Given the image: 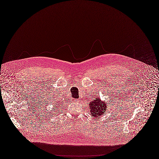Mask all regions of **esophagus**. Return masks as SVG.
<instances>
[{"mask_svg":"<svg viewBox=\"0 0 159 159\" xmlns=\"http://www.w3.org/2000/svg\"><path fill=\"white\" fill-rule=\"evenodd\" d=\"M78 101H79V100H77V99H75V100H74V101H77V102H78Z\"/></svg>","mask_w":159,"mask_h":159,"instance_id":"34e87169","label":"esophagus"}]
</instances>
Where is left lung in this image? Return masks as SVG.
I'll return each instance as SVG.
<instances>
[{"label":"left lung","mask_w":159,"mask_h":159,"mask_svg":"<svg viewBox=\"0 0 159 159\" xmlns=\"http://www.w3.org/2000/svg\"><path fill=\"white\" fill-rule=\"evenodd\" d=\"M108 105L99 98H95L94 100L89 105L90 115L93 118H99L107 111Z\"/></svg>","instance_id":"8db88e82"}]
</instances>
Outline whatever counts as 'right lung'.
Segmentation results:
<instances>
[{
    "label": "right lung",
    "mask_w": 159,
    "mask_h": 159,
    "mask_svg": "<svg viewBox=\"0 0 159 159\" xmlns=\"http://www.w3.org/2000/svg\"><path fill=\"white\" fill-rule=\"evenodd\" d=\"M54 107L56 108V107H57V105H56V107ZM54 110H55V109H54Z\"/></svg>",
    "instance_id": "right-lung-1"
}]
</instances>
